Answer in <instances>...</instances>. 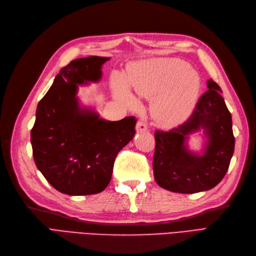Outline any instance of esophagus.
Listing matches in <instances>:
<instances>
[{"instance_id":"obj_1","label":"esophagus","mask_w":256,"mask_h":256,"mask_svg":"<svg viewBox=\"0 0 256 256\" xmlns=\"http://www.w3.org/2000/svg\"><path fill=\"white\" fill-rule=\"evenodd\" d=\"M148 126H147V123L144 122V121H138L136 124V130L137 132H145L147 130Z\"/></svg>"}]
</instances>
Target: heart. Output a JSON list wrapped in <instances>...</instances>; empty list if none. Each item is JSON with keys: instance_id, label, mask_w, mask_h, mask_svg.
Wrapping results in <instances>:
<instances>
[{"instance_id": "1", "label": "heart", "mask_w": 256, "mask_h": 256, "mask_svg": "<svg viewBox=\"0 0 256 256\" xmlns=\"http://www.w3.org/2000/svg\"><path fill=\"white\" fill-rule=\"evenodd\" d=\"M126 82L140 96L152 98L162 94L152 104V116L166 128L176 126L190 116L199 90V80L185 62L158 60L137 64L130 69ZM114 95L130 106L135 104L126 83L114 78Z\"/></svg>"}]
</instances>
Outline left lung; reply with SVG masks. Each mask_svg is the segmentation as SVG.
<instances>
[{
    "label": "left lung",
    "mask_w": 256,
    "mask_h": 256,
    "mask_svg": "<svg viewBox=\"0 0 256 256\" xmlns=\"http://www.w3.org/2000/svg\"><path fill=\"white\" fill-rule=\"evenodd\" d=\"M188 120L168 132L156 130L154 175L160 187L180 194L208 190L224 178L234 150L232 114L218 84L210 78ZM204 130L202 155L188 149V136Z\"/></svg>",
    "instance_id": "1"
}]
</instances>
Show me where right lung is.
<instances>
[{"instance_id": "1", "label": "right lung", "mask_w": 256, "mask_h": 256, "mask_svg": "<svg viewBox=\"0 0 256 256\" xmlns=\"http://www.w3.org/2000/svg\"><path fill=\"white\" fill-rule=\"evenodd\" d=\"M109 60L90 56L70 62L38 104L31 130L34 159L62 194L102 192L110 182L116 154L135 135L134 116L106 121L78 104V85L100 81L102 66Z\"/></svg>"}]
</instances>
